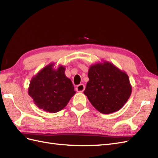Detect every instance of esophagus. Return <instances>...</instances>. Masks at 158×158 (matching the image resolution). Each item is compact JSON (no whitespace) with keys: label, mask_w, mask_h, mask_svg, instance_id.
Segmentation results:
<instances>
[{"label":"esophagus","mask_w":158,"mask_h":158,"mask_svg":"<svg viewBox=\"0 0 158 158\" xmlns=\"http://www.w3.org/2000/svg\"><path fill=\"white\" fill-rule=\"evenodd\" d=\"M85 90V85L83 84H80L76 87V91L79 93H81Z\"/></svg>","instance_id":"34e87169"}]
</instances>
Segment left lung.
<instances>
[{
	"label": "left lung",
	"instance_id": "left-lung-1",
	"mask_svg": "<svg viewBox=\"0 0 158 158\" xmlns=\"http://www.w3.org/2000/svg\"><path fill=\"white\" fill-rule=\"evenodd\" d=\"M84 94L97 110L103 114L119 111L131 95L127 74L114 64L103 61L91 64Z\"/></svg>",
	"mask_w": 158,
	"mask_h": 158
}]
</instances>
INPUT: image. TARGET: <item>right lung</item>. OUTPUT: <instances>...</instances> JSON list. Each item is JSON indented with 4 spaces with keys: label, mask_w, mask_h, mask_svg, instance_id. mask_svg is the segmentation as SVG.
<instances>
[{
    "label": "right lung",
    "mask_w": 158,
    "mask_h": 158,
    "mask_svg": "<svg viewBox=\"0 0 158 158\" xmlns=\"http://www.w3.org/2000/svg\"><path fill=\"white\" fill-rule=\"evenodd\" d=\"M52 63L43 67L33 77L28 94L40 110L49 113L62 110L75 94L71 80L67 77L65 67L54 68Z\"/></svg>",
    "instance_id": "1"
}]
</instances>
